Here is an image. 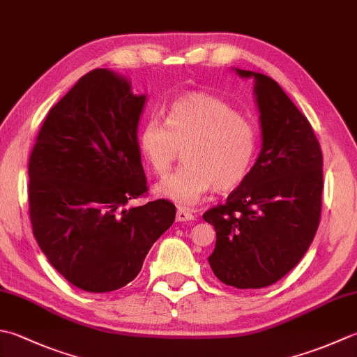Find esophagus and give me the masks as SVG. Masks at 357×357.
Segmentation results:
<instances>
[{"label":"esophagus","mask_w":357,"mask_h":357,"mask_svg":"<svg viewBox=\"0 0 357 357\" xmlns=\"http://www.w3.org/2000/svg\"><path fill=\"white\" fill-rule=\"evenodd\" d=\"M176 220L178 221H192V220H195V215L192 212L185 211V208L179 207L178 208V213H176Z\"/></svg>","instance_id":"obj_1"}]
</instances>
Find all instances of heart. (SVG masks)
Instances as JSON below:
<instances>
[{
  "label": "heart",
  "instance_id": "1",
  "mask_svg": "<svg viewBox=\"0 0 357 357\" xmlns=\"http://www.w3.org/2000/svg\"><path fill=\"white\" fill-rule=\"evenodd\" d=\"M141 150L151 170L167 176L184 151L185 165L159 184L156 192L181 206H192L207 192H230L252 169L258 128L232 105L204 93L178 97L167 109L165 122L144 125Z\"/></svg>",
  "mask_w": 357,
  "mask_h": 357
}]
</instances>
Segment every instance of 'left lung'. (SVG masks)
<instances>
[{"mask_svg":"<svg viewBox=\"0 0 357 357\" xmlns=\"http://www.w3.org/2000/svg\"><path fill=\"white\" fill-rule=\"evenodd\" d=\"M236 73L255 79L263 146L244 183L202 218L216 232L208 264L218 280L258 289L296 268L314 240L322 213L324 155L310 121L275 80Z\"/></svg>","mask_w":357,"mask_h":357,"instance_id":"left-lung-1","label":"left lung"}]
</instances>
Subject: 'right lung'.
I'll use <instances>...</instances> for the list:
<instances>
[{"label":"right lung","mask_w":357,"mask_h":357,"mask_svg":"<svg viewBox=\"0 0 357 357\" xmlns=\"http://www.w3.org/2000/svg\"><path fill=\"white\" fill-rule=\"evenodd\" d=\"M145 96L108 69H93L49 109L29 158L35 238L66 280L86 292L122 288L169 229V199L149 195L137 144Z\"/></svg>","instance_id":"add662e5"}]
</instances>
